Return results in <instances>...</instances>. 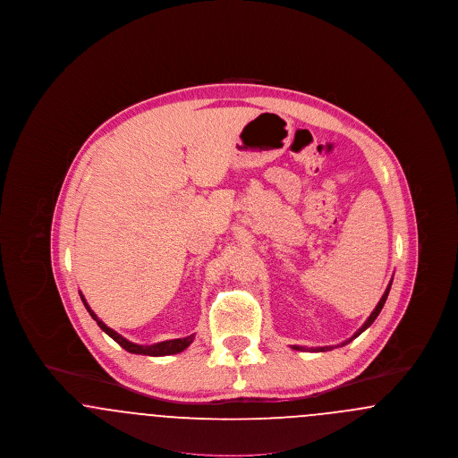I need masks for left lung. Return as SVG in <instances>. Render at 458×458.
<instances>
[{
  "label": "left lung",
  "instance_id": "8db88e82",
  "mask_svg": "<svg viewBox=\"0 0 458 458\" xmlns=\"http://www.w3.org/2000/svg\"><path fill=\"white\" fill-rule=\"evenodd\" d=\"M393 282V280H392ZM392 282H390V284H388V288L385 290V293H383V297H381V301L377 302V305H376V309L370 312L369 318H368V321L362 325V327H359L355 333H353V336H350L349 340H345L342 345H338V347H344V345H347V344H350L353 338H357L362 331H366L368 327L374 323V319L379 316V312H381V309H383V305H385V302H386V299H388V293H390V288H392ZM293 350H312V352H327V350H333L335 347H318V349H304V347H297V345H293L292 347Z\"/></svg>",
  "mask_w": 458,
  "mask_h": 458
}]
</instances>
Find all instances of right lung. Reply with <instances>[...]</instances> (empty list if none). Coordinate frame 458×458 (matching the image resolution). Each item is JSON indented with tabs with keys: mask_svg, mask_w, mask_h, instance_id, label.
Masks as SVG:
<instances>
[{
	"mask_svg": "<svg viewBox=\"0 0 458 458\" xmlns=\"http://www.w3.org/2000/svg\"><path fill=\"white\" fill-rule=\"evenodd\" d=\"M81 299H82V302L86 305V309H88L89 314H90V318L98 323V327H101L106 335H109L120 347H123V349L127 350V352H131V353H140V355H151V357H161V355H174V353H180V352H183V350L187 349L192 342H194V338H196V335H189V336H185V338H176V340H166V342H159V344H154V345H137V344H131L129 342L127 338H123L122 335H118L114 329H111V327H106L94 312H92V309L89 307L88 301L84 299V295L81 293Z\"/></svg>",
	"mask_w": 458,
	"mask_h": 458,
	"instance_id": "obj_1",
	"label": "right lung"
}]
</instances>
